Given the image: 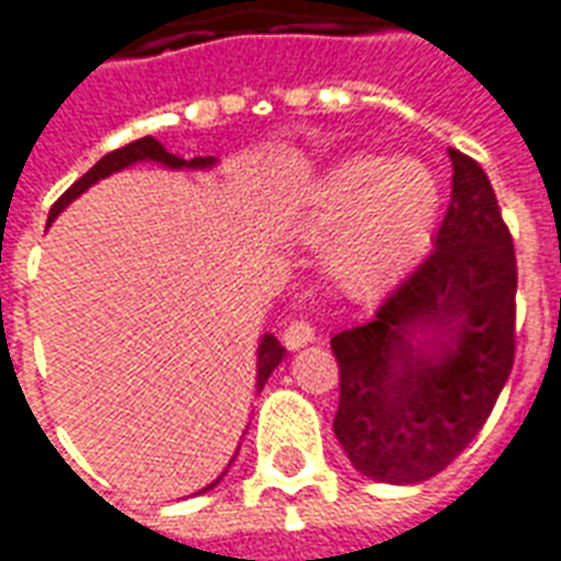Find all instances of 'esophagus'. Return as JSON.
I'll use <instances>...</instances> for the list:
<instances>
[{"label": "esophagus", "mask_w": 561, "mask_h": 561, "mask_svg": "<svg viewBox=\"0 0 561 561\" xmlns=\"http://www.w3.org/2000/svg\"><path fill=\"white\" fill-rule=\"evenodd\" d=\"M282 342H285V347H288V351H300V347H306V344L314 342V330L306 321H294L285 327Z\"/></svg>", "instance_id": "obj_1"}]
</instances>
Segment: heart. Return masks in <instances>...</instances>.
Wrapping results in <instances>:
<instances>
[{"label": "heart", "instance_id": "1", "mask_svg": "<svg viewBox=\"0 0 561 561\" xmlns=\"http://www.w3.org/2000/svg\"><path fill=\"white\" fill-rule=\"evenodd\" d=\"M437 207V181L416 160L351 157L309 186L294 234L306 247L333 243L327 264L335 285L371 300L425 252Z\"/></svg>", "mask_w": 561, "mask_h": 561}]
</instances>
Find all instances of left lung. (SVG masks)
Segmentation results:
<instances>
[{
  "mask_svg": "<svg viewBox=\"0 0 561 561\" xmlns=\"http://www.w3.org/2000/svg\"><path fill=\"white\" fill-rule=\"evenodd\" d=\"M451 202L434 252L377 309L333 335V431L356 472L416 484L446 470L491 416L514 363L517 261L493 186L449 148Z\"/></svg>",
  "mask_w": 561,
  "mask_h": 561,
  "instance_id": "8db88e82",
  "label": "left lung"
}]
</instances>
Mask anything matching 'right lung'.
<instances>
[{"instance_id":"add662e5","label":"right lung","mask_w":561,"mask_h":561,"mask_svg":"<svg viewBox=\"0 0 561 561\" xmlns=\"http://www.w3.org/2000/svg\"><path fill=\"white\" fill-rule=\"evenodd\" d=\"M136 163H157V165H165V169H214L217 165V157H196V160H184V157H178V153H169L163 148V145L157 142L153 136H145V139H136V142L124 145V148H118V151L106 153V157H101L98 163L91 165L89 172L77 181V184L70 186L68 193L56 202V205L49 207V219L47 226L53 222V219L59 217L61 210L73 202V198H80L89 186H94L98 181H103V178L115 175V172H122V169H127V165H136ZM285 359V347L279 344V339L273 333H264V339H261L259 344V365H255V389H264V383H267V377L273 375V368ZM240 449V446H238ZM234 460V458H231ZM231 467V463H228ZM226 467V470H228ZM226 476V472H222ZM222 476H219L217 481H210L207 488H202L198 493H207L217 488L219 481H222Z\"/></svg>"}]
</instances>
